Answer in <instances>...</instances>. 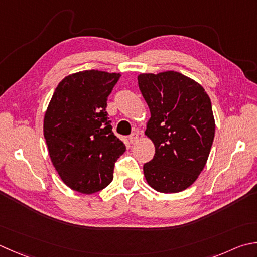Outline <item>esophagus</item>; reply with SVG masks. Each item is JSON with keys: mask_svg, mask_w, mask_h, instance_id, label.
I'll return each instance as SVG.
<instances>
[{"mask_svg": "<svg viewBox=\"0 0 257 257\" xmlns=\"http://www.w3.org/2000/svg\"><path fill=\"white\" fill-rule=\"evenodd\" d=\"M138 137H139V136H138V134L137 133H133L132 135H130L129 136V143L130 144H134V143H136V142H137V140H138Z\"/></svg>", "mask_w": 257, "mask_h": 257, "instance_id": "34e87169", "label": "esophagus"}]
</instances>
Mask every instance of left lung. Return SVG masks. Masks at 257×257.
Masks as SVG:
<instances>
[{"mask_svg": "<svg viewBox=\"0 0 257 257\" xmlns=\"http://www.w3.org/2000/svg\"><path fill=\"white\" fill-rule=\"evenodd\" d=\"M150 117L146 135L155 156L144 165L150 187L160 193L188 188L204 169L215 136L212 102L205 89L186 75L166 71L138 75Z\"/></svg>", "mask_w": 257, "mask_h": 257, "instance_id": "obj_1", "label": "left lung"}]
</instances>
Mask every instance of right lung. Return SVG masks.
I'll list each match as a JSON object with an SVG mask.
<instances>
[{
	"instance_id": "1",
	"label": "right lung",
	"mask_w": 257,
	"mask_h": 257,
	"mask_svg": "<svg viewBox=\"0 0 257 257\" xmlns=\"http://www.w3.org/2000/svg\"><path fill=\"white\" fill-rule=\"evenodd\" d=\"M120 73L85 70L65 77L55 88L44 115L50 158L63 183L93 194L112 182L124 144L112 133L107 100Z\"/></svg>"
}]
</instances>
